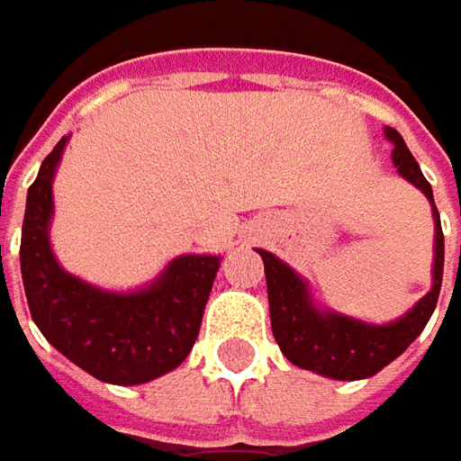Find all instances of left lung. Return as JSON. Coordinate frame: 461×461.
I'll use <instances>...</instances> for the list:
<instances>
[{
    "label": "left lung",
    "instance_id": "left-lung-1",
    "mask_svg": "<svg viewBox=\"0 0 461 461\" xmlns=\"http://www.w3.org/2000/svg\"><path fill=\"white\" fill-rule=\"evenodd\" d=\"M384 135L395 143L393 164L398 171L416 185L434 204V192L426 182L423 171L408 151L402 135L395 128H387ZM436 218V258H434V287L416 308L405 312L395 323L387 326H369L362 321L321 312L310 303L308 287L300 276L294 275L287 264H282L275 254L258 251L264 258V275H267V294H269V315L272 330L282 354L300 369H310L318 375H326L333 380H364L377 375L382 366L400 357L408 346L418 339V333L426 328L441 293V276H444V233L438 210L434 204Z\"/></svg>",
    "mask_w": 461,
    "mask_h": 461
}]
</instances>
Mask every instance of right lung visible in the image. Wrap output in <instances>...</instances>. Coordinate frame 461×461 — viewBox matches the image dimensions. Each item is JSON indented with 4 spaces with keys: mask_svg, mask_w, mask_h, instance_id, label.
I'll return each instance as SVG.
<instances>
[{
    "mask_svg": "<svg viewBox=\"0 0 461 461\" xmlns=\"http://www.w3.org/2000/svg\"><path fill=\"white\" fill-rule=\"evenodd\" d=\"M66 138L27 189L20 267L35 326L66 359L110 384L156 380L185 362L197 341L218 257H179L149 290L115 294L66 275L50 251V182Z\"/></svg>",
    "mask_w": 461,
    "mask_h": 461,
    "instance_id": "add662e5",
    "label": "right lung"
}]
</instances>
